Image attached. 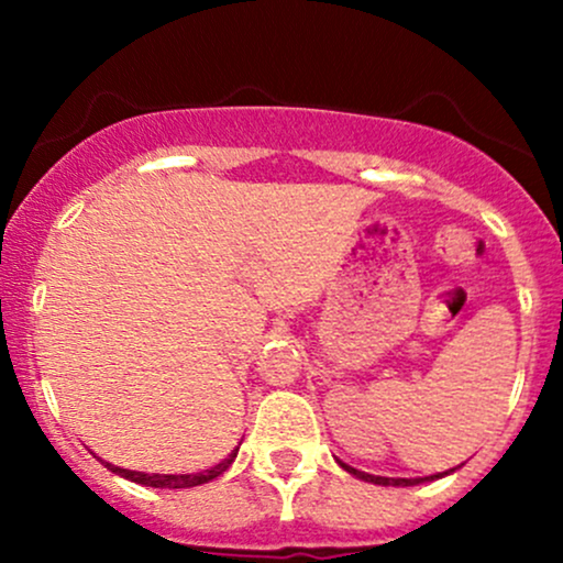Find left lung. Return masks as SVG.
<instances>
[{"instance_id":"obj_1","label":"left lung","mask_w":563,"mask_h":563,"mask_svg":"<svg viewBox=\"0 0 563 563\" xmlns=\"http://www.w3.org/2000/svg\"><path fill=\"white\" fill-rule=\"evenodd\" d=\"M339 466L344 468V471H349V474H352V476H357V479H363V482H371V484H380V487H416V484H423V482H434V479H442V476H448V474H452V471H455V468H450V471H442V474L418 476V479H402V476H397V479H394V476H376V474H365V471H360V468H352V466H346L344 461H339Z\"/></svg>"}]
</instances>
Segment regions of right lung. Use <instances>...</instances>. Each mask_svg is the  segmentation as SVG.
Wrapping results in <instances>:
<instances>
[{"mask_svg": "<svg viewBox=\"0 0 563 563\" xmlns=\"http://www.w3.org/2000/svg\"><path fill=\"white\" fill-rule=\"evenodd\" d=\"M238 450H241V444H238L235 450L230 452L224 461H219L217 466L211 468H203L198 471V474H147V471H132V468H121V466H113V463L102 461V457H97L100 463H106L108 471H113V474L124 476V479L134 482V484H142V487H158V489H187V487H198V484H206L211 479H217L219 474H224L232 466V461L238 457Z\"/></svg>", "mask_w": 563, "mask_h": 563, "instance_id": "add662e5", "label": "right lung"}]
</instances>
